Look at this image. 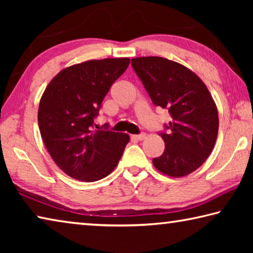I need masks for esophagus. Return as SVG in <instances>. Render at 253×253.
Returning <instances> with one entry per match:
<instances>
[{
    "label": "esophagus",
    "mask_w": 253,
    "mask_h": 253,
    "mask_svg": "<svg viewBox=\"0 0 253 253\" xmlns=\"http://www.w3.org/2000/svg\"><path fill=\"white\" fill-rule=\"evenodd\" d=\"M131 137L135 140H143V139L146 138V135H145V134H139V135H132Z\"/></svg>",
    "instance_id": "1"
}]
</instances>
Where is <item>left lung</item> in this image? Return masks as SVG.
I'll return each mask as SVG.
<instances>
[{"label": "left lung", "instance_id": "8db88e82", "mask_svg": "<svg viewBox=\"0 0 253 253\" xmlns=\"http://www.w3.org/2000/svg\"><path fill=\"white\" fill-rule=\"evenodd\" d=\"M154 105L169 110V134H160L164 153L154 158L157 170L183 177L207 161L215 145L219 116L215 102L198 75L181 63L162 57L131 59Z\"/></svg>", "mask_w": 253, "mask_h": 253}]
</instances>
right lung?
Instances as JSON below:
<instances>
[{"label":"right lung","instance_id":"obj_1","mask_svg":"<svg viewBox=\"0 0 253 253\" xmlns=\"http://www.w3.org/2000/svg\"><path fill=\"white\" fill-rule=\"evenodd\" d=\"M129 61L107 58L67 67L42 93L38 111L42 140L58 168L70 177L99 181L121 160L129 135L92 128L102 100Z\"/></svg>","mask_w":253,"mask_h":253}]
</instances>
